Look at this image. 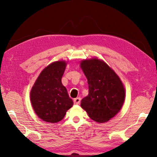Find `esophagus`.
Here are the masks:
<instances>
[{
  "label": "esophagus",
  "mask_w": 157,
  "mask_h": 157,
  "mask_svg": "<svg viewBox=\"0 0 157 157\" xmlns=\"http://www.w3.org/2000/svg\"><path fill=\"white\" fill-rule=\"evenodd\" d=\"M80 101H81V98H76L74 99V104L75 105H79V103H80Z\"/></svg>",
  "instance_id": "obj_1"
}]
</instances>
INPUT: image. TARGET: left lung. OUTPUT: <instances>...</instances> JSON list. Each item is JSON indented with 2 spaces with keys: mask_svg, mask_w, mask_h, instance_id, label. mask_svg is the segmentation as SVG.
<instances>
[{
  "mask_svg": "<svg viewBox=\"0 0 157 157\" xmlns=\"http://www.w3.org/2000/svg\"><path fill=\"white\" fill-rule=\"evenodd\" d=\"M80 66L89 84V95L82 100L81 107L92 120L106 123L122 108L125 97L123 84L103 61L84 60Z\"/></svg>",
  "mask_w": 157,
  "mask_h": 157,
  "instance_id": "obj_1",
  "label": "left lung"
}]
</instances>
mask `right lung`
Here are the masks:
<instances>
[{
	"label": "right lung",
	"instance_id": "right-lung-1",
	"mask_svg": "<svg viewBox=\"0 0 157 157\" xmlns=\"http://www.w3.org/2000/svg\"><path fill=\"white\" fill-rule=\"evenodd\" d=\"M66 66L63 61L50 63L42 71L31 90L30 100L34 111L48 123L62 121L73 105L62 83Z\"/></svg>",
	"mask_w": 157,
	"mask_h": 157
}]
</instances>
